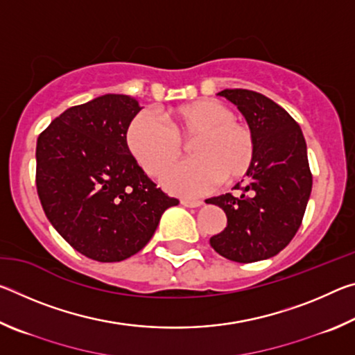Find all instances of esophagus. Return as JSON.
<instances>
[{
	"label": "esophagus",
	"instance_id": "34e87169",
	"mask_svg": "<svg viewBox=\"0 0 355 355\" xmlns=\"http://www.w3.org/2000/svg\"><path fill=\"white\" fill-rule=\"evenodd\" d=\"M182 205H183V207H188V208H197V207H202L203 202H202V200H188V199H183V200H182Z\"/></svg>",
	"mask_w": 355,
	"mask_h": 355
}]
</instances>
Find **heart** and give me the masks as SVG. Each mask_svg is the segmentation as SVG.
<instances>
[{
  "mask_svg": "<svg viewBox=\"0 0 355 355\" xmlns=\"http://www.w3.org/2000/svg\"><path fill=\"white\" fill-rule=\"evenodd\" d=\"M167 125L152 112H141L131 120L127 144L144 172L159 177L189 144L192 159L166 173L164 188L182 197H197L211 191L220 180L233 183L244 177L255 159L252 130L235 120L230 107L213 98H200L171 107Z\"/></svg>",
  "mask_w": 355,
  "mask_h": 355,
  "instance_id": "1",
  "label": "heart"
}]
</instances>
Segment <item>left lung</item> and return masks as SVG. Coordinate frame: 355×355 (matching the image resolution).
Here are the masks:
<instances>
[{"mask_svg":"<svg viewBox=\"0 0 355 355\" xmlns=\"http://www.w3.org/2000/svg\"><path fill=\"white\" fill-rule=\"evenodd\" d=\"M255 137V159L241 183L211 197L224 209L227 227L209 238L219 255L252 263L277 255L299 230L311 192V172L302 130L284 107L248 89H225Z\"/></svg>","mask_w":355,"mask_h":355,"instance_id":"8db88e82","label":"left lung"}]
</instances>
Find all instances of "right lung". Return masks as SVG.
<instances>
[{
  "instance_id": "1",
  "label": "right lung",
  "mask_w": 355,
  "mask_h": 355,
  "mask_svg": "<svg viewBox=\"0 0 355 355\" xmlns=\"http://www.w3.org/2000/svg\"><path fill=\"white\" fill-rule=\"evenodd\" d=\"M142 107L123 94L71 106L42 131L35 184L42 208L71 248L101 263L122 261L152 239L178 200L136 163L127 144Z\"/></svg>"
}]
</instances>
